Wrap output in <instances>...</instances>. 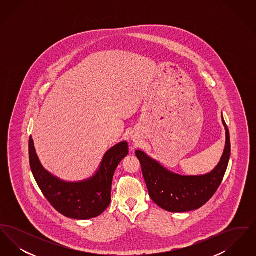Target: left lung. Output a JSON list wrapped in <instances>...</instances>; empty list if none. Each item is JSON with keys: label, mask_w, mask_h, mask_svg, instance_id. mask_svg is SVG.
<instances>
[{"label": "left lung", "mask_w": 256, "mask_h": 256, "mask_svg": "<svg viewBox=\"0 0 256 256\" xmlns=\"http://www.w3.org/2000/svg\"><path fill=\"white\" fill-rule=\"evenodd\" d=\"M222 124L226 134L224 152L218 166L206 176H183L172 174L146 156L143 152H135L142 167L150 196L158 206L170 212L192 211L204 206L216 193L230 158V137L224 118Z\"/></svg>", "instance_id": "left-lung-1"}]
</instances>
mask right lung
<instances>
[{
  "label": "right lung",
  "instance_id": "1",
  "mask_svg": "<svg viewBox=\"0 0 256 256\" xmlns=\"http://www.w3.org/2000/svg\"><path fill=\"white\" fill-rule=\"evenodd\" d=\"M128 154V143L122 142L106 154L100 170L91 180L65 182L44 170L37 158L32 136L28 142L30 169L41 192L56 210L71 219L95 218L108 207L113 174Z\"/></svg>",
  "mask_w": 256,
  "mask_h": 256
}]
</instances>
